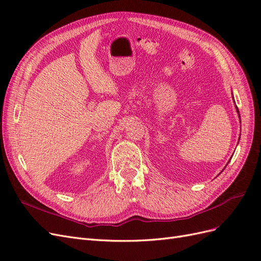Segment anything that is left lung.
Wrapping results in <instances>:
<instances>
[{
	"label": "left lung",
	"instance_id": "left-lung-1",
	"mask_svg": "<svg viewBox=\"0 0 261 261\" xmlns=\"http://www.w3.org/2000/svg\"><path fill=\"white\" fill-rule=\"evenodd\" d=\"M236 110H238V113L240 114V111H239V109H238V108H236Z\"/></svg>",
	"mask_w": 261,
	"mask_h": 261
}]
</instances>
